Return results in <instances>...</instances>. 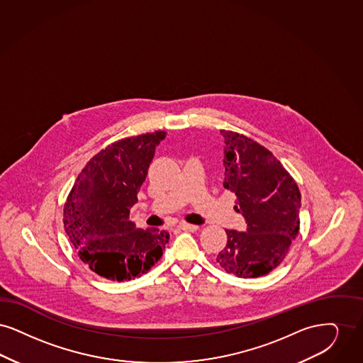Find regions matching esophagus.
<instances>
[{
  "label": "esophagus",
  "mask_w": 363,
  "mask_h": 363,
  "mask_svg": "<svg viewBox=\"0 0 363 363\" xmlns=\"http://www.w3.org/2000/svg\"><path fill=\"white\" fill-rule=\"evenodd\" d=\"M179 228L183 229V230H189V232H196V230L199 229V226L191 225V223H186V222H182V223L179 225Z\"/></svg>",
  "instance_id": "1"
}]
</instances>
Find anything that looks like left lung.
Segmentation results:
<instances>
[{"mask_svg":"<svg viewBox=\"0 0 363 363\" xmlns=\"http://www.w3.org/2000/svg\"><path fill=\"white\" fill-rule=\"evenodd\" d=\"M225 138L223 187L237 196L245 232L226 230L217 263L238 278L267 275L284 262L300 230L301 192L281 161L244 134L221 130Z\"/></svg>","mask_w":363,"mask_h":363,"instance_id":"left-lung-1","label":"left lung"}]
</instances>
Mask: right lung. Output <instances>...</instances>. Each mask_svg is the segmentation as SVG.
<instances>
[{
	"label": "right lung",
	"instance_id": "add662e5",
	"mask_svg": "<svg viewBox=\"0 0 363 363\" xmlns=\"http://www.w3.org/2000/svg\"><path fill=\"white\" fill-rule=\"evenodd\" d=\"M165 131L113 142L79 172L63 206V228L79 259L101 278L130 281L141 277L162 256L169 233L137 229L130 208Z\"/></svg>",
	"mask_w": 363,
	"mask_h": 363
}]
</instances>
